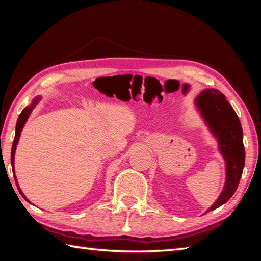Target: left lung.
Returning <instances> with one entry per match:
<instances>
[{
	"label": "left lung",
	"instance_id": "8db88e82",
	"mask_svg": "<svg viewBox=\"0 0 261 261\" xmlns=\"http://www.w3.org/2000/svg\"><path fill=\"white\" fill-rule=\"evenodd\" d=\"M196 106L213 136L226 161V184L214 205L207 212L227 202L237 190L245 163L243 130L235 110L220 91L208 88L197 96Z\"/></svg>",
	"mask_w": 261,
	"mask_h": 261
}]
</instances>
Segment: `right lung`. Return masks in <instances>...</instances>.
I'll use <instances>...</instances> for the list:
<instances>
[{"label":"right lung","mask_w":261,"mask_h":261,"mask_svg":"<svg viewBox=\"0 0 261 261\" xmlns=\"http://www.w3.org/2000/svg\"><path fill=\"white\" fill-rule=\"evenodd\" d=\"M39 101H40V96H37V98H35V99L33 100L32 103H31L30 106H28V107H25V108L23 109V112H21L20 115H19L18 120H17L15 139H14V144H12V148H11V166H12V171H14V174H15V168H14V163H15V152H16L17 144H18V140H19V137H20V134H21V130H23L25 123H26V121H28V118H29V116L31 115V112H32V110L34 109V107H35V106H37V103L39 102ZM14 177H15L17 188H18V191H19V193L21 194V197H23L26 201L30 202V200L28 199V198L25 197V194H24L23 192H21V190L19 189L18 182H17V178H16L15 175H14Z\"/></svg>","instance_id":"right-lung-1"}]
</instances>
